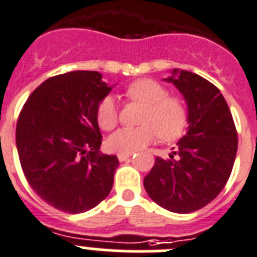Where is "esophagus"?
I'll return each instance as SVG.
<instances>
[{
    "label": "esophagus",
    "mask_w": 257,
    "mask_h": 257,
    "mask_svg": "<svg viewBox=\"0 0 257 257\" xmlns=\"http://www.w3.org/2000/svg\"><path fill=\"white\" fill-rule=\"evenodd\" d=\"M131 156H132V154H117V159H119V161L129 160V157Z\"/></svg>",
    "instance_id": "esophagus-1"
}]
</instances>
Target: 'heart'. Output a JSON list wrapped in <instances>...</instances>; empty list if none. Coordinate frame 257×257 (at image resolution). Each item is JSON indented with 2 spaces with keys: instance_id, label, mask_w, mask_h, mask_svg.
<instances>
[{
  "instance_id": "b5f03b06",
  "label": "heart",
  "mask_w": 257,
  "mask_h": 257,
  "mask_svg": "<svg viewBox=\"0 0 257 257\" xmlns=\"http://www.w3.org/2000/svg\"><path fill=\"white\" fill-rule=\"evenodd\" d=\"M124 96L145 106L138 128H121L107 138L108 150L119 154H133L156 138L174 140L187 125L188 111L178 96H168V89L152 79H140L126 87ZM117 106L112 97H105L97 107V121L103 131H110L117 123Z\"/></svg>"
}]
</instances>
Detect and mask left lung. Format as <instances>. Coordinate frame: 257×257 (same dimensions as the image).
Returning <instances> with one entry per match:
<instances>
[{
    "label": "left lung",
    "mask_w": 257,
    "mask_h": 257,
    "mask_svg": "<svg viewBox=\"0 0 257 257\" xmlns=\"http://www.w3.org/2000/svg\"><path fill=\"white\" fill-rule=\"evenodd\" d=\"M164 80L183 94L189 126L169 159L156 157L143 186L161 207L188 214L225 187L237 154V131L225 98L209 80L178 69Z\"/></svg>",
    "instance_id": "obj_1"
}]
</instances>
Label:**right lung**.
<instances>
[{
  "instance_id": "obj_1",
  "label": "right lung",
  "mask_w": 257,
  "mask_h": 257,
  "mask_svg": "<svg viewBox=\"0 0 257 257\" xmlns=\"http://www.w3.org/2000/svg\"><path fill=\"white\" fill-rule=\"evenodd\" d=\"M111 91L98 71L48 78L29 96L16 124V149L28 183L55 209L79 214L108 196L119 165L100 154L97 107Z\"/></svg>"
}]
</instances>
